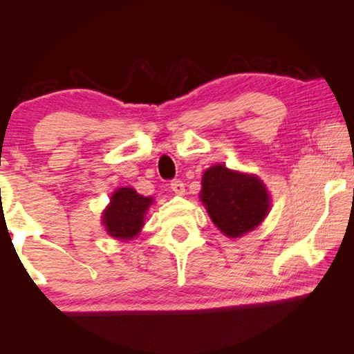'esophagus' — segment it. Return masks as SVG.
<instances>
[{
    "label": "esophagus",
    "mask_w": 354,
    "mask_h": 354,
    "mask_svg": "<svg viewBox=\"0 0 354 354\" xmlns=\"http://www.w3.org/2000/svg\"><path fill=\"white\" fill-rule=\"evenodd\" d=\"M170 189L175 192L176 194H184L185 193V187H184V183L179 181V179H173V181L170 183Z\"/></svg>",
    "instance_id": "obj_1"
}]
</instances>
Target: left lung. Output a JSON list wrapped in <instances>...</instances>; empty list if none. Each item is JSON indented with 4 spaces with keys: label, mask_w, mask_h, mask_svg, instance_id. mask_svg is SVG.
I'll return each mask as SVG.
<instances>
[{
    "label": "left lung",
    "mask_w": 354,
    "mask_h": 354,
    "mask_svg": "<svg viewBox=\"0 0 354 354\" xmlns=\"http://www.w3.org/2000/svg\"><path fill=\"white\" fill-rule=\"evenodd\" d=\"M199 196L213 223L230 239L257 228L270 208L268 189L260 178L221 164L204 173Z\"/></svg>",
    "instance_id": "8db88e82"
}]
</instances>
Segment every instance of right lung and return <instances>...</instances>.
Masks as SVG:
<instances>
[{"label": "right lung", "mask_w": 354, "mask_h": 354, "mask_svg": "<svg viewBox=\"0 0 354 354\" xmlns=\"http://www.w3.org/2000/svg\"><path fill=\"white\" fill-rule=\"evenodd\" d=\"M152 202L153 198L142 196L131 187L115 190L102 216V223L108 234L118 240L133 239L145 225V216Z\"/></svg>", "instance_id": "right-lung-1"}]
</instances>
